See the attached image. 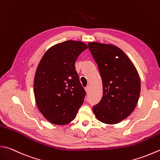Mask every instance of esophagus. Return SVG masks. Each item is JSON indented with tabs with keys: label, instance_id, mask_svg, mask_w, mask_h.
Wrapping results in <instances>:
<instances>
[{
	"label": "esophagus",
	"instance_id": "obj_1",
	"mask_svg": "<svg viewBox=\"0 0 160 160\" xmlns=\"http://www.w3.org/2000/svg\"><path fill=\"white\" fill-rule=\"evenodd\" d=\"M90 86H86V88H85V90H86V92L87 93H88L89 92V91H90Z\"/></svg>",
	"mask_w": 160,
	"mask_h": 160
}]
</instances>
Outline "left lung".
Instances as JSON below:
<instances>
[{"label":"left lung","mask_w":160,"mask_h":160,"mask_svg":"<svg viewBox=\"0 0 160 160\" xmlns=\"http://www.w3.org/2000/svg\"><path fill=\"white\" fill-rule=\"evenodd\" d=\"M88 49L98 64L103 86V95L92 111L99 121L116 124L137 106L141 91L138 72L128 56L114 45L89 42Z\"/></svg>","instance_id":"1"}]
</instances>
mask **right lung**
Wrapping results in <instances>:
<instances>
[{
    "instance_id": "1",
    "label": "right lung",
    "mask_w": 160,
    "mask_h": 160,
    "mask_svg": "<svg viewBox=\"0 0 160 160\" xmlns=\"http://www.w3.org/2000/svg\"><path fill=\"white\" fill-rule=\"evenodd\" d=\"M88 46L68 40L48 49L38 66L34 79L36 104L48 121L66 125L77 116L86 92L75 70V62Z\"/></svg>"
}]
</instances>
